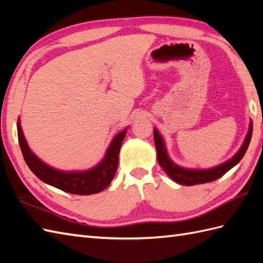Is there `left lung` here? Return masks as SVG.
Instances as JSON below:
<instances>
[{"mask_svg":"<svg viewBox=\"0 0 263 263\" xmlns=\"http://www.w3.org/2000/svg\"><path fill=\"white\" fill-rule=\"evenodd\" d=\"M252 128L253 124L252 122H251L248 136L245 138L243 146L233 158L227 160L224 164L209 170H186L175 165L170 159L168 155L166 153L163 138L160 137L158 131L154 128V139L156 150H157V160L161 168L166 172V174L168 175L173 181H175L178 184H182V185H195V184H203L216 181L222 175H225L228 171L233 168L236 164H238L239 160L243 158V156L247 153V150L249 148L251 137H252Z\"/></svg>","mask_w":263,"mask_h":263,"instance_id":"left-lung-1","label":"left lung"}]
</instances>
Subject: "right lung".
Instances as JSON below:
<instances>
[{
    "mask_svg": "<svg viewBox=\"0 0 263 263\" xmlns=\"http://www.w3.org/2000/svg\"><path fill=\"white\" fill-rule=\"evenodd\" d=\"M126 135V130H123L117 135L106 153L102 163L93 168L86 172H61L44 164L31 153L28 147L26 139L22 133L20 123L18 121V140L26 164L39 180L49 185L62 190L64 192L88 195L103 191L107 187L115 176L119 165V154Z\"/></svg>",
    "mask_w": 263,
    "mask_h": 263,
    "instance_id": "right-lung-1",
    "label": "right lung"
}]
</instances>
